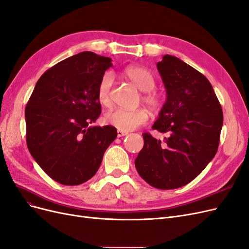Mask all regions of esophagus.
<instances>
[{
    "instance_id": "1",
    "label": "esophagus",
    "mask_w": 249,
    "mask_h": 249,
    "mask_svg": "<svg viewBox=\"0 0 249 249\" xmlns=\"http://www.w3.org/2000/svg\"><path fill=\"white\" fill-rule=\"evenodd\" d=\"M127 135V132H123V131H117V137L118 138H121V137H124V136H126Z\"/></svg>"
}]
</instances>
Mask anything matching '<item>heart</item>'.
Masks as SVG:
<instances>
[{
  "instance_id": "b5f03b06",
  "label": "heart",
  "mask_w": 249,
  "mask_h": 249,
  "mask_svg": "<svg viewBox=\"0 0 249 249\" xmlns=\"http://www.w3.org/2000/svg\"><path fill=\"white\" fill-rule=\"evenodd\" d=\"M123 76L138 88L143 95L142 102L152 111H157L161 106L160 93L154 89L156 77L147 68L141 66H128L123 70ZM113 85V78L111 74L105 73L101 77L97 89V99L103 106L111 104V89ZM105 123L116 127L123 132H130L146 124L148 113L146 110L138 108L134 110L114 109L105 114Z\"/></svg>"
}]
</instances>
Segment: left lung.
<instances>
[{"label": "left lung", "mask_w": 249, "mask_h": 249, "mask_svg": "<svg viewBox=\"0 0 249 249\" xmlns=\"http://www.w3.org/2000/svg\"><path fill=\"white\" fill-rule=\"evenodd\" d=\"M167 100L152 130L164 141L142 134L144 146L135 160L139 175L151 186L174 190L190 183L218 148L224 122L220 103L209 80L176 56L157 64Z\"/></svg>", "instance_id": "1"}]
</instances>
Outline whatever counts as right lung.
Here are the masks:
<instances>
[{
    "label": "right lung",
    "instance_id": "obj_1",
    "mask_svg": "<svg viewBox=\"0 0 249 249\" xmlns=\"http://www.w3.org/2000/svg\"><path fill=\"white\" fill-rule=\"evenodd\" d=\"M110 57L83 51L44 72L25 107L27 145L54 181L78 185L101 165L116 136L112 125L89 126L101 114L97 89Z\"/></svg>",
    "mask_w": 249,
    "mask_h": 249
}]
</instances>
